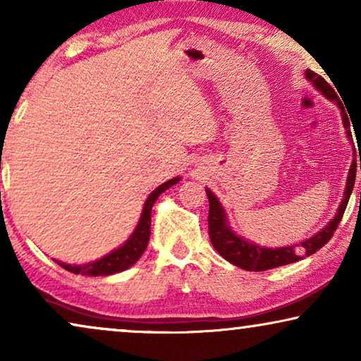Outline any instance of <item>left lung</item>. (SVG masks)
I'll return each mask as SVG.
<instances>
[{
	"mask_svg": "<svg viewBox=\"0 0 361 361\" xmlns=\"http://www.w3.org/2000/svg\"><path fill=\"white\" fill-rule=\"evenodd\" d=\"M305 77L309 78L310 82H314V85L319 88L320 92L324 93L325 97L330 98V100L337 102L340 110H342V118L345 130H347V135L352 136V131H350V121L347 113H345V108L342 102L338 100L337 93L334 92V88L329 85L327 80L324 77L317 75V73L312 71H305ZM360 166L361 169V159L360 162L353 159L352 167H350L348 172V180H347V189H345V199L340 204V209L337 215L334 216L332 221L325 226L322 231H319L317 235H314L312 238L305 240L300 243L298 248H293V246H288V248H276V250H268V248H259L258 245L248 243V241L241 240L240 236H236L233 231L228 228L225 221V212L221 209V205L216 200V197L212 194V192L207 189V197H209V236L214 248L219 251V253L224 256L226 261H230L231 264L238 266L241 269L246 271H266L278 268V266L290 264L295 263V261L302 259L304 256L314 255L315 251L322 248V246L327 243V241L332 238L335 230L342 220L345 214V209H347L348 199L352 195L353 184H355V176H357V167Z\"/></svg>",
	"mask_w": 361,
	"mask_h": 361,
	"instance_id": "1",
	"label": "left lung"
}]
</instances>
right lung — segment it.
I'll list each match as a JSON object with an SVG mask.
<instances>
[{
	"label": "right lung",
	"mask_w": 361,
	"mask_h": 361,
	"mask_svg": "<svg viewBox=\"0 0 361 361\" xmlns=\"http://www.w3.org/2000/svg\"><path fill=\"white\" fill-rule=\"evenodd\" d=\"M177 182H179V177L167 180L162 185L157 187V189L147 197L145 209H142V214H141V220L136 226L135 233H133L131 238L128 240L125 245L120 246V248L111 251V253L106 255L105 258L93 261V263H88V264L72 266V264L59 263V261L57 264H61L63 269L71 271L73 274H83V276H110L115 273H121V271L130 268V266L135 264L136 261L141 258V255L145 253L147 246V241H149L152 205H154L156 199L162 194V192L177 184Z\"/></svg>",
	"instance_id": "1"
}]
</instances>
